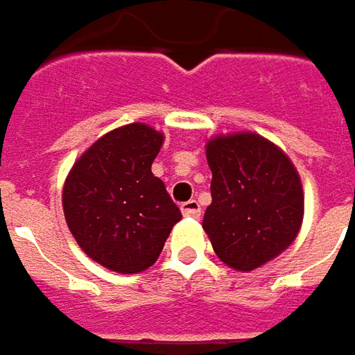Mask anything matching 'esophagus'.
<instances>
[{
	"instance_id": "34e87169",
	"label": "esophagus",
	"mask_w": 355,
	"mask_h": 355,
	"mask_svg": "<svg viewBox=\"0 0 355 355\" xmlns=\"http://www.w3.org/2000/svg\"><path fill=\"white\" fill-rule=\"evenodd\" d=\"M182 212H183V216H187V218H198V216H200V205H198L197 200L183 202Z\"/></svg>"
}]
</instances>
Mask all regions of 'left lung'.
Here are the masks:
<instances>
[{
    "instance_id": "1",
    "label": "left lung",
    "mask_w": 355,
    "mask_h": 355,
    "mask_svg": "<svg viewBox=\"0 0 355 355\" xmlns=\"http://www.w3.org/2000/svg\"><path fill=\"white\" fill-rule=\"evenodd\" d=\"M212 205L202 230L214 252L235 271H252L293 245L304 220V189L293 160L252 132L206 143Z\"/></svg>"
}]
</instances>
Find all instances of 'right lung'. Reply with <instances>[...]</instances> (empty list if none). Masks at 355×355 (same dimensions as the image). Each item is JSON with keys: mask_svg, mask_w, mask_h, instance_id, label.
Masks as SVG:
<instances>
[{"mask_svg": "<svg viewBox=\"0 0 355 355\" xmlns=\"http://www.w3.org/2000/svg\"><path fill=\"white\" fill-rule=\"evenodd\" d=\"M164 133L141 122L105 133L70 168L62 212L72 237L92 260L116 273L157 262L180 208L150 166Z\"/></svg>", "mask_w": 355, "mask_h": 355, "instance_id": "obj_1", "label": "right lung"}]
</instances>
